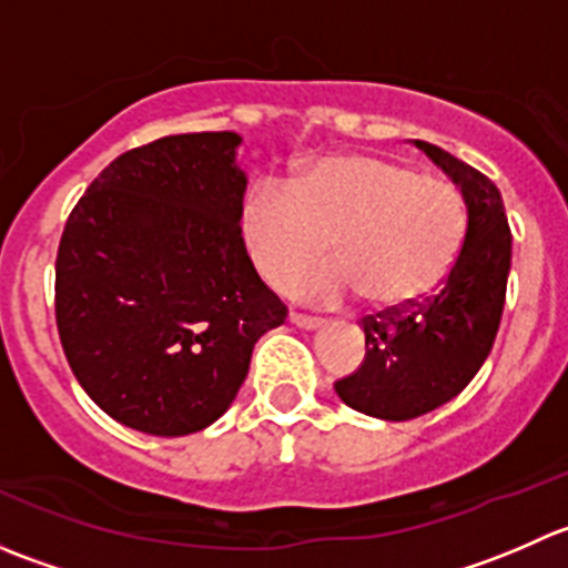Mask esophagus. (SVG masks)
<instances>
[{
  "label": "esophagus",
  "mask_w": 568,
  "mask_h": 568,
  "mask_svg": "<svg viewBox=\"0 0 568 568\" xmlns=\"http://www.w3.org/2000/svg\"><path fill=\"white\" fill-rule=\"evenodd\" d=\"M288 321L294 326H300V329H318V326H324V318H316V316H305V313H291Z\"/></svg>",
  "instance_id": "1"
}]
</instances>
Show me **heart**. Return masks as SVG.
<instances>
[{"mask_svg": "<svg viewBox=\"0 0 568 568\" xmlns=\"http://www.w3.org/2000/svg\"><path fill=\"white\" fill-rule=\"evenodd\" d=\"M255 272L272 288L337 305L359 291L374 307H406L450 274L467 236V205L454 183L385 156H326L288 192L257 183L239 214ZM326 267L303 273L325 247ZM303 274L300 275L298 272Z\"/></svg>", "mask_w": 568, "mask_h": 568, "instance_id": "heart-1", "label": "heart"}]
</instances>
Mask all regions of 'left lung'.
Listing matches in <instances>:
<instances>
[{"label": "left lung", "mask_w": 568, "mask_h": 568, "mask_svg": "<svg viewBox=\"0 0 568 568\" xmlns=\"http://www.w3.org/2000/svg\"><path fill=\"white\" fill-rule=\"evenodd\" d=\"M415 145L459 186L467 205L464 247L437 294L363 321V365L335 382L343 404L395 423L434 412L473 382L495 343L511 268L500 189L443 148Z\"/></svg>", "instance_id": "obj_1"}]
</instances>
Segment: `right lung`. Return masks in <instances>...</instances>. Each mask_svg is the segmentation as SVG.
I'll return each instance as SVG.
<instances>
[{
  "label": "right lung",
  "mask_w": 568,
  "mask_h": 568,
  "mask_svg": "<svg viewBox=\"0 0 568 568\" xmlns=\"http://www.w3.org/2000/svg\"><path fill=\"white\" fill-rule=\"evenodd\" d=\"M236 131L134 148L88 186L57 252V329L112 420L186 437L236 400L257 337L285 321L242 242Z\"/></svg>",
  "instance_id": "1"
}]
</instances>
